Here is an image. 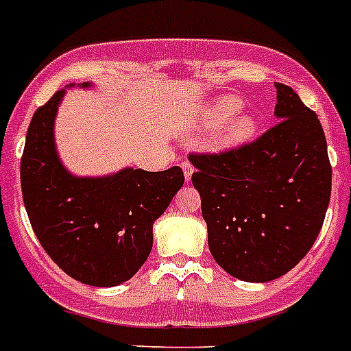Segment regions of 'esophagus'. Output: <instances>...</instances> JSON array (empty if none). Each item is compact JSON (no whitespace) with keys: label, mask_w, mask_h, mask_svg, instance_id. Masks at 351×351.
Masks as SVG:
<instances>
[{"label":"esophagus","mask_w":351,"mask_h":351,"mask_svg":"<svg viewBox=\"0 0 351 351\" xmlns=\"http://www.w3.org/2000/svg\"><path fill=\"white\" fill-rule=\"evenodd\" d=\"M182 167H184V175H185V180H191L193 178V171H194V167H193V164L189 162V160H184V162H182Z\"/></svg>","instance_id":"esophagus-1"}]
</instances>
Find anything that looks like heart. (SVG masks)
<instances>
[{
	"mask_svg": "<svg viewBox=\"0 0 351 351\" xmlns=\"http://www.w3.org/2000/svg\"><path fill=\"white\" fill-rule=\"evenodd\" d=\"M242 100L239 97H219L203 109V123L206 127L221 125L217 130V143L222 146H234L247 141L258 129V118L251 111H239Z\"/></svg>",
	"mask_w": 351,
	"mask_h": 351,
	"instance_id": "obj_1",
	"label": "heart"
}]
</instances>
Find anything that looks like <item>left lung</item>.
Returning <instances> with one entry per match:
<instances>
[{"label":"left lung","instance_id":"left-lung-1","mask_svg":"<svg viewBox=\"0 0 351 351\" xmlns=\"http://www.w3.org/2000/svg\"><path fill=\"white\" fill-rule=\"evenodd\" d=\"M277 123L221 154H191L213 260L240 281L285 276L323 226L332 167L322 123L300 97L276 83Z\"/></svg>","mask_w":351,"mask_h":351}]
</instances>
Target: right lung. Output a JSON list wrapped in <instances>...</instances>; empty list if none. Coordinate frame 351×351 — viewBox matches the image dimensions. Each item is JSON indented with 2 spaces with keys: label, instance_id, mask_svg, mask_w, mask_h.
I'll list each match as a JSON object with an SVG mask.
<instances>
[{
  "label": "right lung",
  "instance_id": "obj_1",
  "mask_svg": "<svg viewBox=\"0 0 351 351\" xmlns=\"http://www.w3.org/2000/svg\"><path fill=\"white\" fill-rule=\"evenodd\" d=\"M63 95L58 90L28 127L21 158L24 206L36 239L63 272L90 286L121 285L150 256L154 222L184 185V171L127 167L102 178L70 175L53 130Z\"/></svg>",
  "mask_w": 351,
  "mask_h": 351
}]
</instances>
